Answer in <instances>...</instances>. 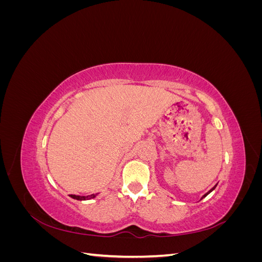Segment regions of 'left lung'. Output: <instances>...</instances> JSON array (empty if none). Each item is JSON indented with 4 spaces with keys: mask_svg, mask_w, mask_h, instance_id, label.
<instances>
[{
    "mask_svg": "<svg viewBox=\"0 0 262 262\" xmlns=\"http://www.w3.org/2000/svg\"><path fill=\"white\" fill-rule=\"evenodd\" d=\"M215 187H216V185H215V186H214V187H213V188H212V189L210 190V191H209V192H207V193H205V194H204V195L202 196V199H203V198H204V196H207V195H208V194H209V193H210L211 191H213V190H214V189H215Z\"/></svg>",
    "mask_w": 262,
    "mask_h": 262,
    "instance_id": "obj_1",
    "label": "left lung"
}]
</instances>
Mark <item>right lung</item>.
<instances>
[{
    "label": "right lung",
    "mask_w": 262,
    "mask_h": 262,
    "mask_svg": "<svg viewBox=\"0 0 262 262\" xmlns=\"http://www.w3.org/2000/svg\"><path fill=\"white\" fill-rule=\"evenodd\" d=\"M94 196H95L94 194H91V195H86V196H81V195L71 194V198H73V199H75V200H89V199H92V198H94Z\"/></svg>",
    "instance_id": "1"
}]
</instances>
